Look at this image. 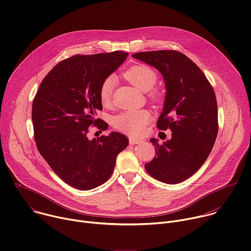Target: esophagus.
<instances>
[{
  "instance_id": "34e87169",
  "label": "esophagus",
  "mask_w": 251,
  "mask_h": 251,
  "mask_svg": "<svg viewBox=\"0 0 251 251\" xmlns=\"http://www.w3.org/2000/svg\"><path fill=\"white\" fill-rule=\"evenodd\" d=\"M129 143L131 145H135V144H140V143H142V140L141 139H138V138H134V137H130L129 138Z\"/></svg>"
}]
</instances>
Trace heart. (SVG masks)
I'll use <instances>...</instances> for the list:
<instances>
[{"label": "heart", "mask_w": 251, "mask_h": 251, "mask_svg": "<svg viewBox=\"0 0 251 251\" xmlns=\"http://www.w3.org/2000/svg\"><path fill=\"white\" fill-rule=\"evenodd\" d=\"M123 76L138 89L146 91L147 97L152 102L159 103L162 101V91L154 87L157 82L158 75L152 67L146 64H134L124 71ZM114 85L115 79L113 76L106 77L101 82L99 88V98L104 106L111 104ZM151 119L152 115L146 109L123 111L113 117V125L120 132L130 136H138L145 130Z\"/></svg>", "instance_id": "obj_1"}]
</instances>
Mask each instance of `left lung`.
I'll use <instances>...</instances> for the list:
<instances>
[{"label": "left lung", "mask_w": 251, "mask_h": 251, "mask_svg": "<svg viewBox=\"0 0 251 251\" xmlns=\"http://www.w3.org/2000/svg\"><path fill=\"white\" fill-rule=\"evenodd\" d=\"M133 57L163 75L167 94L157 127L173 132L163 144L151 139L156 156L145 169L160 182L181 183L202 166L216 142L219 121L214 90L201 68L180 51L152 50Z\"/></svg>", "instance_id": "left-lung-1"}]
</instances>
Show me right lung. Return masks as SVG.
Listing matches in <instances>:
<instances>
[{
	"mask_svg": "<svg viewBox=\"0 0 251 251\" xmlns=\"http://www.w3.org/2000/svg\"><path fill=\"white\" fill-rule=\"evenodd\" d=\"M127 55L118 50L65 58L45 76L33 98L35 145L52 171L75 189L88 191L104 184L114 171L117 155L129 144L117 132L92 140L87 136L89 127L101 132L108 128L95 118L102 110L100 84Z\"/></svg>",
	"mask_w": 251,
	"mask_h": 251,
	"instance_id": "right-lung-1",
	"label": "right lung"
}]
</instances>
